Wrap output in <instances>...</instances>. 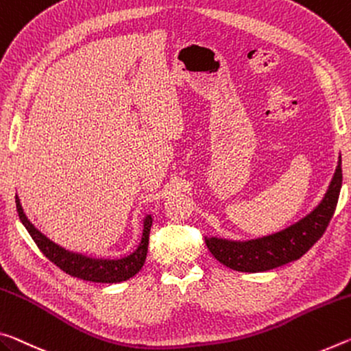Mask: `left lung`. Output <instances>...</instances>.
<instances>
[{
	"mask_svg": "<svg viewBox=\"0 0 351 351\" xmlns=\"http://www.w3.org/2000/svg\"><path fill=\"white\" fill-rule=\"evenodd\" d=\"M339 158L337 169L332 176L320 204L297 223L275 234L253 239V241L234 242L226 239L206 237V245L217 261L237 271H265L275 267L297 261L324 236L326 226L335 214L339 193L342 187V167Z\"/></svg>",
	"mask_w": 351,
	"mask_h": 351,
	"instance_id": "8db88e82",
	"label": "left lung"
}]
</instances>
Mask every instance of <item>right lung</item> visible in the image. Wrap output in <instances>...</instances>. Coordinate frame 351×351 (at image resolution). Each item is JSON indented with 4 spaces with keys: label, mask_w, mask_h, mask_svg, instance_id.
Here are the masks:
<instances>
[{
    "label": "right lung",
    "mask_w": 351,
    "mask_h": 351,
    "mask_svg": "<svg viewBox=\"0 0 351 351\" xmlns=\"http://www.w3.org/2000/svg\"><path fill=\"white\" fill-rule=\"evenodd\" d=\"M15 204L21 223L25 225L38 250H40L53 264H56L60 270L65 271V274L80 278V280L93 282H109V285H112V282H121L130 280V278L138 274V270L142 269L143 264H145L149 230H152L153 223L152 215H148L147 219L143 220L142 241L134 253L121 259H92L87 258V256L66 252L62 247L56 245L54 242H51L47 236H43L40 231L36 230L34 225L27 220L23 209H21L20 199L16 195Z\"/></svg>",
    "instance_id": "add662e5"
}]
</instances>
